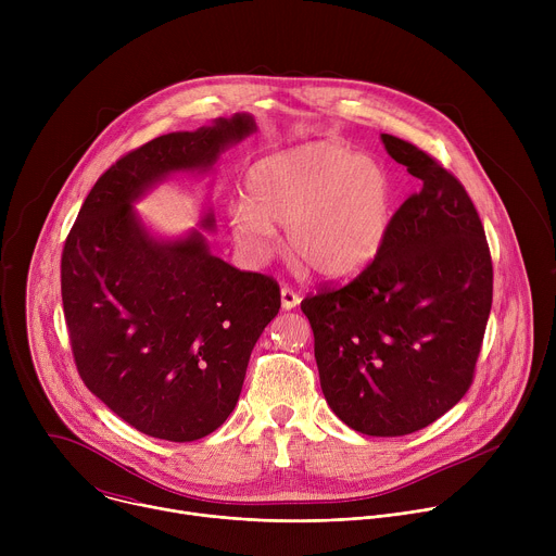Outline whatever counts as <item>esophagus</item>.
I'll return each mask as SVG.
<instances>
[{
    "mask_svg": "<svg viewBox=\"0 0 556 556\" xmlns=\"http://www.w3.org/2000/svg\"><path fill=\"white\" fill-rule=\"evenodd\" d=\"M299 301H301V296H299L294 290H290V288H281V307H283V309H292V307H296V305H299Z\"/></svg>",
    "mask_w": 556,
    "mask_h": 556,
    "instance_id": "obj_1",
    "label": "esophagus"
}]
</instances>
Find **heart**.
Returning <instances> with one entry per match:
<instances>
[{
  "label": "heart",
  "instance_id": "b5f03b06",
  "mask_svg": "<svg viewBox=\"0 0 556 556\" xmlns=\"http://www.w3.org/2000/svg\"><path fill=\"white\" fill-rule=\"evenodd\" d=\"M247 200L228 208L237 249L266 264L286 224L292 257L316 275H361L382 251L393 213V182L371 155L314 140L257 161L244 178Z\"/></svg>",
  "mask_w": 556,
  "mask_h": 556
}]
</instances>
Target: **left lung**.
Wrapping results in <instances>:
<instances>
[{
  "mask_svg": "<svg viewBox=\"0 0 556 556\" xmlns=\"http://www.w3.org/2000/svg\"><path fill=\"white\" fill-rule=\"evenodd\" d=\"M418 178L380 255L348 286L301 301L330 409L354 431L407 435L472 382L493 303V264L468 193L416 144L380 134Z\"/></svg>",
  "mask_w": 556,
  "mask_h": 556,
  "instance_id": "8db88e82",
  "label": "left lung"
}]
</instances>
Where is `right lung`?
I'll use <instances>...</instances> for the list:
<instances>
[{
	"label": "right lung",
	"instance_id": "right-lung-1",
	"mask_svg": "<svg viewBox=\"0 0 556 556\" xmlns=\"http://www.w3.org/2000/svg\"><path fill=\"white\" fill-rule=\"evenodd\" d=\"M237 112L123 155L86 198L61 257V296L74 361L88 389L144 435L193 442L232 414L251 352L275 319L279 286L215 257L200 228L153 235L134 208L174 174H211L255 134Z\"/></svg>",
	"mask_w": 556,
	"mask_h": 556
}]
</instances>
